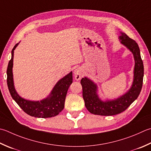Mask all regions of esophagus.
<instances>
[{
  "instance_id": "obj_1",
  "label": "esophagus",
  "mask_w": 151,
  "mask_h": 151,
  "mask_svg": "<svg viewBox=\"0 0 151 151\" xmlns=\"http://www.w3.org/2000/svg\"><path fill=\"white\" fill-rule=\"evenodd\" d=\"M74 75H75V78L77 81H79L81 79L82 76H83V74H82V70L81 68L80 67H76L75 69L74 70Z\"/></svg>"
}]
</instances>
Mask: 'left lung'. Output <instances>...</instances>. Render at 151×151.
<instances>
[{
  "instance_id": "8db88e82",
  "label": "left lung",
  "mask_w": 151,
  "mask_h": 151,
  "mask_svg": "<svg viewBox=\"0 0 151 151\" xmlns=\"http://www.w3.org/2000/svg\"><path fill=\"white\" fill-rule=\"evenodd\" d=\"M120 42L126 46L134 55L135 65L132 84L127 92L114 99L103 101L98 94V87L88 77L81 79L82 96L85 106L91 114L101 116H113L124 111L136 99L141 92L143 85L144 67L140 50L135 40L129 38L124 32H120Z\"/></svg>"
}]
</instances>
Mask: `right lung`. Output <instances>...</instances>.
Returning <instances> with one entry per match:
<instances>
[{
	"instance_id": "obj_1",
	"label": "right lung",
	"mask_w": 151,
	"mask_h": 151,
	"mask_svg": "<svg viewBox=\"0 0 151 151\" xmlns=\"http://www.w3.org/2000/svg\"><path fill=\"white\" fill-rule=\"evenodd\" d=\"M19 43L12 50V58L7 68V84L9 91L13 99L22 110L27 114L36 118H50L58 115L63 110L68 89L73 82V72H70L57 83L49 95L40 101H31L21 97L14 87L13 78V61L14 50Z\"/></svg>"
}]
</instances>
